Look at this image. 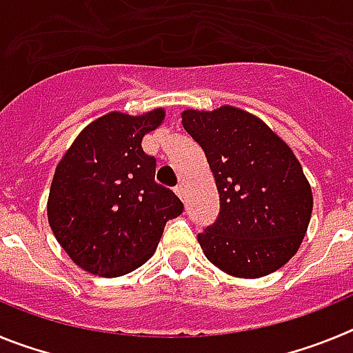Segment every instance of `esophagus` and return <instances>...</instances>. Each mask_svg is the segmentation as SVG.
Returning <instances> with one entry per match:
<instances>
[{"instance_id":"34e87169","label":"esophagus","mask_w":353,"mask_h":353,"mask_svg":"<svg viewBox=\"0 0 353 353\" xmlns=\"http://www.w3.org/2000/svg\"><path fill=\"white\" fill-rule=\"evenodd\" d=\"M174 192L179 194L180 199H183V198H185V185H183V183L176 185V187H174Z\"/></svg>"}]
</instances>
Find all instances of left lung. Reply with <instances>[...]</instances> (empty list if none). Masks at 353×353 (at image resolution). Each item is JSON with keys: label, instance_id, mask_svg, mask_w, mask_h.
I'll return each mask as SVG.
<instances>
[{"label": "left lung", "instance_id": "obj_1", "mask_svg": "<svg viewBox=\"0 0 353 353\" xmlns=\"http://www.w3.org/2000/svg\"><path fill=\"white\" fill-rule=\"evenodd\" d=\"M182 125L205 152L219 214L198 235L205 256L235 277H261L297 252L313 194L290 146L260 118L223 105L183 111Z\"/></svg>", "mask_w": 353, "mask_h": 353}]
</instances>
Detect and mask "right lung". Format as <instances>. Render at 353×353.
Segmentation results:
<instances>
[{"label":"right lung","mask_w":353,"mask_h":353,"mask_svg":"<svg viewBox=\"0 0 353 353\" xmlns=\"http://www.w3.org/2000/svg\"><path fill=\"white\" fill-rule=\"evenodd\" d=\"M164 111L109 113L90 123L56 168L48 201L51 230L81 269L118 277L155 252L164 226L183 212L155 182L157 161L141 148Z\"/></svg>","instance_id":"add662e5"}]
</instances>
